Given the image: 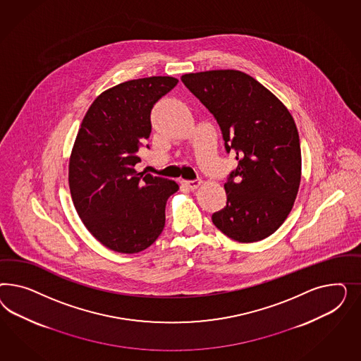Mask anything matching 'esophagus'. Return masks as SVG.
I'll list each match as a JSON object with an SVG mask.
<instances>
[{
	"label": "esophagus",
	"mask_w": 361,
	"mask_h": 361,
	"mask_svg": "<svg viewBox=\"0 0 361 361\" xmlns=\"http://www.w3.org/2000/svg\"><path fill=\"white\" fill-rule=\"evenodd\" d=\"M184 185L188 186L189 189H197L198 186L201 185V180L196 178V180H188V181H183Z\"/></svg>",
	"instance_id": "1"
}]
</instances>
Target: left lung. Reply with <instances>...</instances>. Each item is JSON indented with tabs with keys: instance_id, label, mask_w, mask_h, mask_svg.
I'll list each match as a JSON object with an SVG mask.
<instances>
[{
	"instance_id": "8db88e82",
	"label": "left lung",
	"mask_w": 361,
	"mask_h": 361,
	"mask_svg": "<svg viewBox=\"0 0 361 361\" xmlns=\"http://www.w3.org/2000/svg\"><path fill=\"white\" fill-rule=\"evenodd\" d=\"M219 123L226 152L238 165L225 183L226 207L212 221L243 243L271 235L287 219L302 173L295 121L283 103L238 70H212L181 77Z\"/></svg>"
}]
</instances>
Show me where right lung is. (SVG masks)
I'll list each match as a JSON object with an SVG mask.
<instances>
[{
	"label": "right lung",
	"mask_w": 361,
	"mask_h": 361,
	"mask_svg": "<svg viewBox=\"0 0 361 361\" xmlns=\"http://www.w3.org/2000/svg\"><path fill=\"white\" fill-rule=\"evenodd\" d=\"M177 83L176 78L149 77L109 88L80 124L68 164L71 198L88 231L114 252H142L164 229L166 200L178 185L139 173L135 165L152 131L154 103Z\"/></svg>",
	"instance_id": "add662e5"
}]
</instances>
